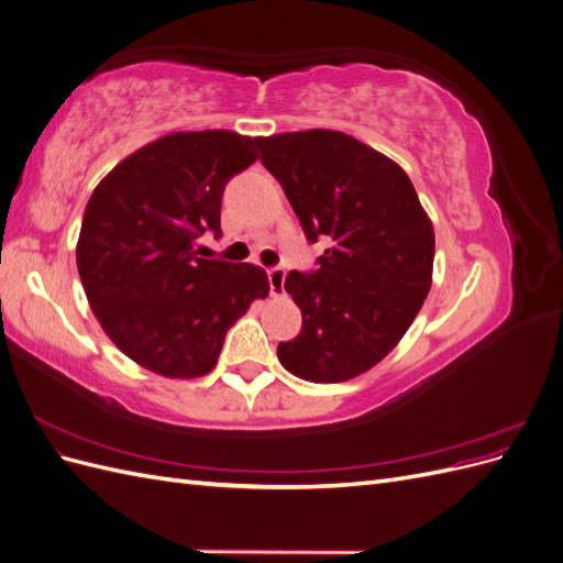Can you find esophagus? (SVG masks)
<instances>
[{
    "instance_id": "34e87169",
    "label": "esophagus",
    "mask_w": 563,
    "mask_h": 563,
    "mask_svg": "<svg viewBox=\"0 0 563 563\" xmlns=\"http://www.w3.org/2000/svg\"><path fill=\"white\" fill-rule=\"evenodd\" d=\"M267 277H269V294L272 296H284V282H286V272L282 269V267H272L269 272H267Z\"/></svg>"
}]
</instances>
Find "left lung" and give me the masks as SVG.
I'll use <instances>...</instances> for the list:
<instances>
[{
    "label": "left lung",
    "mask_w": 563,
    "mask_h": 563,
    "mask_svg": "<svg viewBox=\"0 0 563 563\" xmlns=\"http://www.w3.org/2000/svg\"><path fill=\"white\" fill-rule=\"evenodd\" d=\"M310 242L329 236L319 269L288 272L300 335L277 356L310 383L362 376L397 347L432 286L434 228L411 178L343 131L255 139Z\"/></svg>",
    "instance_id": "1"
}]
</instances>
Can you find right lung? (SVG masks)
Listing matches in <instances>:
<instances>
[{
	"label": "right lung",
	"instance_id": "add662e5",
	"mask_svg": "<svg viewBox=\"0 0 563 563\" xmlns=\"http://www.w3.org/2000/svg\"><path fill=\"white\" fill-rule=\"evenodd\" d=\"M255 159L251 135L176 131L119 162L87 203L84 294L112 343L157 376H207L232 323L269 294L263 267L199 258L197 244L220 234L225 185Z\"/></svg>",
	"mask_w": 563,
	"mask_h": 563
}]
</instances>
